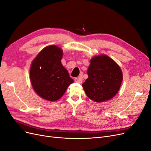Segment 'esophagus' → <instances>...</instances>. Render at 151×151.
Segmentation results:
<instances>
[{
	"mask_svg": "<svg viewBox=\"0 0 151 151\" xmlns=\"http://www.w3.org/2000/svg\"><path fill=\"white\" fill-rule=\"evenodd\" d=\"M82 80H83V77H82L81 76H80L79 77H76L74 81L75 82H76V83H82Z\"/></svg>",
	"mask_w": 151,
	"mask_h": 151,
	"instance_id": "obj_1",
	"label": "esophagus"
}]
</instances>
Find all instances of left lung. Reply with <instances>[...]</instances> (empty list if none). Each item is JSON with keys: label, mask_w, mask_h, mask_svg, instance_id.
Wrapping results in <instances>:
<instances>
[{"label": "left lung", "mask_w": 151, "mask_h": 151, "mask_svg": "<svg viewBox=\"0 0 151 151\" xmlns=\"http://www.w3.org/2000/svg\"><path fill=\"white\" fill-rule=\"evenodd\" d=\"M88 74L83 87L86 95L96 102L107 101L115 96L123 79L120 67L104 55L91 59Z\"/></svg>", "instance_id": "obj_1"}]
</instances>
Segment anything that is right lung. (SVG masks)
Instances as JSON below:
<instances>
[{
  "label": "right lung",
  "mask_w": 151,
  "mask_h": 151,
  "mask_svg": "<svg viewBox=\"0 0 151 151\" xmlns=\"http://www.w3.org/2000/svg\"><path fill=\"white\" fill-rule=\"evenodd\" d=\"M62 50L51 45L40 52L32 62L30 79L35 92L42 98L55 101L64 94L74 81L61 63Z\"/></svg>",
  "instance_id": "add662e5"
}]
</instances>
